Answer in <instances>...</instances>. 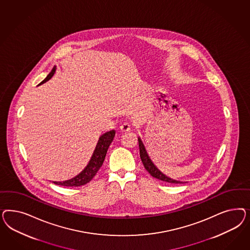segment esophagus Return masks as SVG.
I'll return each instance as SVG.
<instances>
[{
  "instance_id": "obj_1",
  "label": "esophagus",
  "mask_w": 250,
  "mask_h": 250,
  "mask_svg": "<svg viewBox=\"0 0 250 250\" xmlns=\"http://www.w3.org/2000/svg\"><path fill=\"white\" fill-rule=\"evenodd\" d=\"M130 129H131V125H129V123H127V122L123 123L120 125V130L122 132H128V131H130Z\"/></svg>"
}]
</instances>
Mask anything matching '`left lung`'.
I'll return each mask as SVG.
<instances>
[{
    "label": "left lung",
    "mask_w": 250,
    "mask_h": 250,
    "mask_svg": "<svg viewBox=\"0 0 250 250\" xmlns=\"http://www.w3.org/2000/svg\"><path fill=\"white\" fill-rule=\"evenodd\" d=\"M138 145H139V151H140L139 152L140 153V159H141L142 162H143L145 168L148 171V173L151 175L152 177H154L156 179H159V180L162 181V182H169V183H174V184L183 183V182H180V181H175V180H172V179L167 177L166 175L163 174L159 170V168L154 165V163L152 162L149 156L146 153L144 144L141 141L140 137H138Z\"/></svg>",
    "instance_id": "1"
}]
</instances>
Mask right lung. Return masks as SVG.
<instances>
[{
    "mask_svg": "<svg viewBox=\"0 0 250 250\" xmlns=\"http://www.w3.org/2000/svg\"><path fill=\"white\" fill-rule=\"evenodd\" d=\"M56 71V67L52 68L50 73L46 76L44 81H42L38 85L45 83V82L49 81ZM115 136V131L111 130L109 132H106L105 134L102 135L99 138L98 143L96 145V147L91 156V160L89 161L88 165L84 168L83 170L79 175H77L74 178L65 181V182H53L57 185L66 186V187H78L82 186L88 182H91L92 178L96 175L100 167L103 165L104 159H105L106 153L109 148V146L113 142L114 137Z\"/></svg>",
    "mask_w": 250,
    "mask_h": 250,
    "instance_id": "right-lung-1",
    "label": "right lung"
}]
</instances>
